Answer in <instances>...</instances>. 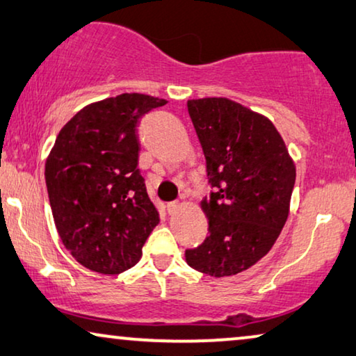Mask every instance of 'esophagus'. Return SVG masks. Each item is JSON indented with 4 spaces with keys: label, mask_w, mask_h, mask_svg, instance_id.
I'll return each mask as SVG.
<instances>
[{
    "label": "esophagus",
    "mask_w": 356,
    "mask_h": 356,
    "mask_svg": "<svg viewBox=\"0 0 356 356\" xmlns=\"http://www.w3.org/2000/svg\"><path fill=\"white\" fill-rule=\"evenodd\" d=\"M180 208V204L177 203V202H171V203H168V213L169 214H174L177 211V209Z\"/></svg>",
    "instance_id": "esophagus-1"
}]
</instances>
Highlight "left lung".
<instances>
[{
	"label": "left lung",
	"mask_w": 356,
	"mask_h": 356,
	"mask_svg": "<svg viewBox=\"0 0 356 356\" xmlns=\"http://www.w3.org/2000/svg\"><path fill=\"white\" fill-rule=\"evenodd\" d=\"M207 159L209 197L202 200L208 237L185 250L190 268L235 276L273 248L289 218L295 164L266 116L227 98L187 102Z\"/></svg>",
	"instance_id": "left-lung-1"
}]
</instances>
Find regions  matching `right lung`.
<instances>
[{
	"label": "right lung",
	"instance_id": "right-lung-1",
	"mask_svg": "<svg viewBox=\"0 0 356 356\" xmlns=\"http://www.w3.org/2000/svg\"><path fill=\"white\" fill-rule=\"evenodd\" d=\"M163 98L122 93L92 103L58 134L44 179L58 234L74 258L99 274H119L142 257L158 226L138 166L140 118Z\"/></svg>",
	"mask_w": 356,
	"mask_h": 356
}]
</instances>
